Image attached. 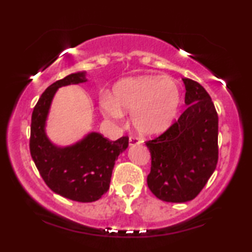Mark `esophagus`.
Here are the masks:
<instances>
[{"instance_id": "1", "label": "esophagus", "mask_w": 252, "mask_h": 252, "mask_svg": "<svg viewBox=\"0 0 252 252\" xmlns=\"http://www.w3.org/2000/svg\"><path fill=\"white\" fill-rule=\"evenodd\" d=\"M140 141L137 137L135 136H130L129 137V146H136V144H139Z\"/></svg>"}]
</instances>
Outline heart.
Listing matches in <instances>:
<instances>
[{"instance_id": "b5f03b06", "label": "heart", "mask_w": 252, "mask_h": 252, "mask_svg": "<svg viewBox=\"0 0 252 252\" xmlns=\"http://www.w3.org/2000/svg\"><path fill=\"white\" fill-rule=\"evenodd\" d=\"M181 103L179 85L171 77L142 75L119 81L112 98L102 99V111L112 119H122L123 111L132 112V124L142 136L166 130L178 115Z\"/></svg>"}]
</instances>
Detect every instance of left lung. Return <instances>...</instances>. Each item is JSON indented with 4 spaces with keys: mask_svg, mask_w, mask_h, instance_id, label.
<instances>
[{
    "mask_svg": "<svg viewBox=\"0 0 252 252\" xmlns=\"http://www.w3.org/2000/svg\"><path fill=\"white\" fill-rule=\"evenodd\" d=\"M187 109L157 137L146 141L151 155L147 184L164 202L194 199L218 163V113L209 93L191 79H182Z\"/></svg>",
    "mask_w": 252,
    "mask_h": 252,
    "instance_id": "1",
    "label": "left lung"
}]
</instances>
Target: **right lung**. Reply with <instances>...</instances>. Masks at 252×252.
I'll list each match as a JSON object with an SVG mask.
<instances>
[{
	"label": "right lung",
	"instance_id": "right-lung-1",
	"mask_svg": "<svg viewBox=\"0 0 252 252\" xmlns=\"http://www.w3.org/2000/svg\"><path fill=\"white\" fill-rule=\"evenodd\" d=\"M85 73L68 74L50 85L34 106L31 120L30 151L37 171L51 190L81 203L97 201L109 190L113 166L119 154L128 147V136L110 141L91 133L66 148L50 143L44 133L49 106L57 88L85 82Z\"/></svg>",
	"mask_w": 252,
	"mask_h": 252
}]
</instances>
